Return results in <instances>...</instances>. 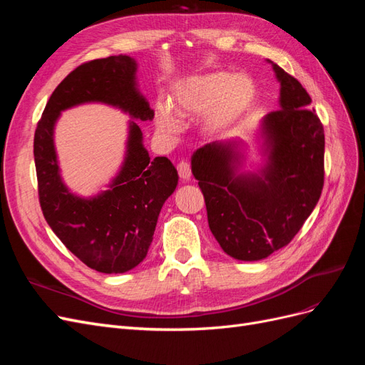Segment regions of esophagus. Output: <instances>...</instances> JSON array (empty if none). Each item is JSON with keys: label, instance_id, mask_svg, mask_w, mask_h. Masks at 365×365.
I'll use <instances>...</instances> for the list:
<instances>
[{"label": "esophagus", "instance_id": "esophagus-1", "mask_svg": "<svg viewBox=\"0 0 365 365\" xmlns=\"http://www.w3.org/2000/svg\"><path fill=\"white\" fill-rule=\"evenodd\" d=\"M176 169H178V173L181 176V180L184 181H189L190 176H192V168L190 164L187 161H181L178 165H176Z\"/></svg>", "mask_w": 365, "mask_h": 365}]
</instances>
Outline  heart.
I'll list each match as a JSON object with an SVG mask.
<instances>
[{"mask_svg":"<svg viewBox=\"0 0 365 365\" xmlns=\"http://www.w3.org/2000/svg\"><path fill=\"white\" fill-rule=\"evenodd\" d=\"M256 85L248 76L216 71L187 81L175 97V108L176 114L184 118L205 114L204 129L215 135L244 118L256 102ZM157 125L168 135L181 129L178 117L168 106L160 108Z\"/></svg>","mask_w":365,"mask_h":365,"instance_id":"b5f03b06","label":"heart"}]
</instances>
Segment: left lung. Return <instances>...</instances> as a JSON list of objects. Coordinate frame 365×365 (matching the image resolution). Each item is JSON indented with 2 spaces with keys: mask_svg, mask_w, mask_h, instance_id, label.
<instances>
[{
  "mask_svg": "<svg viewBox=\"0 0 365 365\" xmlns=\"http://www.w3.org/2000/svg\"><path fill=\"white\" fill-rule=\"evenodd\" d=\"M280 82V109L260 121L263 163L240 172L242 141H213L192 157L208 227L228 256L244 262L286 247L312 213L324 184V129L311 96L272 63Z\"/></svg>",
  "mask_w": 365,
  "mask_h": 365,
  "instance_id": "left-lung-1",
  "label": "left lung"
}]
</instances>
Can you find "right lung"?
Masks as SVG:
<instances>
[{"label": "right lung", "instance_id": "right-lung-1", "mask_svg": "<svg viewBox=\"0 0 365 365\" xmlns=\"http://www.w3.org/2000/svg\"><path fill=\"white\" fill-rule=\"evenodd\" d=\"M83 103L121 108L130 122L125 160L108 190L90 198L61 181L53 126L62 110ZM153 118L137 86V62L126 54L82 63L53 91L35 130V165L43 217L62 244L86 267L121 274L145 260L161 207L178 185V172L165 157L150 158L135 120Z\"/></svg>", "mask_w": 365, "mask_h": 365}]
</instances>
